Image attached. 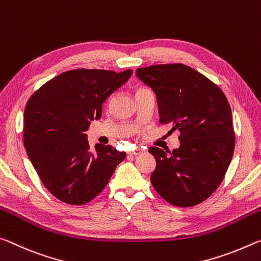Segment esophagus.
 <instances>
[{
	"instance_id": "esophagus-1",
	"label": "esophagus",
	"mask_w": 261,
	"mask_h": 261,
	"mask_svg": "<svg viewBox=\"0 0 261 261\" xmlns=\"http://www.w3.org/2000/svg\"><path fill=\"white\" fill-rule=\"evenodd\" d=\"M143 152L142 149H136V150H133V151H129L128 152V155L130 156H138V155H141V153Z\"/></svg>"
}]
</instances>
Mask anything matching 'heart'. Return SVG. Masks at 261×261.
I'll return each instance as SVG.
<instances>
[{
  "instance_id": "obj_1",
  "label": "heart",
  "mask_w": 261,
  "mask_h": 261,
  "mask_svg": "<svg viewBox=\"0 0 261 261\" xmlns=\"http://www.w3.org/2000/svg\"><path fill=\"white\" fill-rule=\"evenodd\" d=\"M147 89H143V88H139L138 90H136V93H139V92H142V91H146Z\"/></svg>"
}]
</instances>
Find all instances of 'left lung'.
<instances>
[{
    "mask_svg": "<svg viewBox=\"0 0 261 261\" xmlns=\"http://www.w3.org/2000/svg\"><path fill=\"white\" fill-rule=\"evenodd\" d=\"M136 76L155 93L161 122L180 132V146L172 152L149 148L156 160L153 189L173 206H195L216 191L232 159L227 98L206 76L181 63L140 68Z\"/></svg>",
    "mask_w": 261,
    "mask_h": 261,
    "instance_id": "8db88e82",
    "label": "left lung"
}]
</instances>
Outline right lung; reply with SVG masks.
<instances>
[{
	"label": "right lung",
	"instance_id": "right-lung-1",
	"mask_svg": "<svg viewBox=\"0 0 261 261\" xmlns=\"http://www.w3.org/2000/svg\"><path fill=\"white\" fill-rule=\"evenodd\" d=\"M133 74L98 69L62 72L30 98L24 112V146L45 187L69 204H84L104 190L126 152L96 144L89 150L90 122L102 104Z\"/></svg>",
	"mask_w": 261,
	"mask_h": 261
}]
</instances>
